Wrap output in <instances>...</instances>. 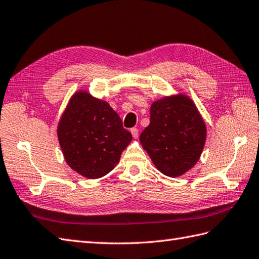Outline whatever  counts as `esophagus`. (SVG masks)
<instances>
[{
	"label": "esophagus",
	"mask_w": 259,
	"mask_h": 259,
	"mask_svg": "<svg viewBox=\"0 0 259 259\" xmlns=\"http://www.w3.org/2000/svg\"><path fill=\"white\" fill-rule=\"evenodd\" d=\"M130 133H131V135H133V137H134L135 139H137L139 137V131H138V129H137V128L131 129Z\"/></svg>",
	"instance_id": "obj_1"
}]
</instances>
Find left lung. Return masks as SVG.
Returning <instances> with one entry per match:
<instances>
[{"instance_id": "left-lung-1", "label": "left lung", "mask_w": 259, "mask_h": 259, "mask_svg": "<svg viewBox=\"0 0 259 259\" xmlns=\"http://www.w3.org/2000/svg\"><path fill=\"white\" fill-rule=\"evenodd\" d=\"M206 138L207 125L194 100L176 93L151 103L150 123L139 140L159 171L175 178L195 167Z\"/></svg>"}]
</instances>
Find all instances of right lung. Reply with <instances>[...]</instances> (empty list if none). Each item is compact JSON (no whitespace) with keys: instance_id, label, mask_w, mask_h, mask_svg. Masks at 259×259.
Masks as SVG:
<instances>
[{"instance_id":"obj_1","label":"right lung","mask_w":259,"mask_h":259,"mask_svg":"<svg viewBox=\"0 0 259 259\" xmlns=\"http://www.w3.org/2000/svg\"><path fill=\"white\" fill-rule=\"evenodd\" d=\"M57 135L65 162L88 179L102 178L113 170L133 140L110 104L87 90L71 96Z\"/></svg>"}]
</instances>
